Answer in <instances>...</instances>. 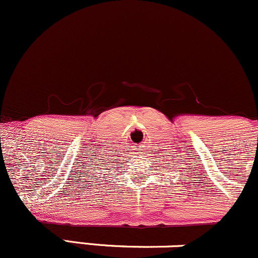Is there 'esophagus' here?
I'll list each match as a JSON object with an SVG mask.
<instances>
[{
	"label": "esophagus",
	"mask_w": 258,
	"mask_h": 258,
	"mask_svg": "<svg viewBox=\"0 0 258 258\" xmlns=\"http://www.w3.org/2000/svg\"><path fill=\"white\" fill-rule=\"evenodd\" d=\"M141 148V147H138V149H140Z\"/></svg>",
	"instance_id": "esophagus-1"
}]
</instances>
